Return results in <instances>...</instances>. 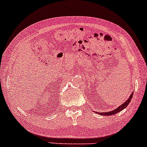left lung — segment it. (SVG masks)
Here are the masks:
<instances>
[{
    "label": "left lung",
    "instance_id": "left-lung-1",
    "mask_svg": "<svg viewBox=\"0 0 147 147\" xmlns=\"http://www.w3.org/2000/svg\"><path fill=\"white\" fill-rule=\"evenodd\" d=\"M133 94L134 92H132V94H131V96H129V98H128V99L126 100V101L124 102L123 105H121V106H119L118 108H117L116 109H115V110H113L112 111H110V112H106V113H98V112H96V113H98V114H100L101 115H115L116 114V113H119L120 111H121L123 109H125V108L127 107V106H128V105H129V103L130 102H131V98H132V96H133Z\"/></svg>",
    "mask_w": 147,
    "mask_h": 147
}]
</instances>
